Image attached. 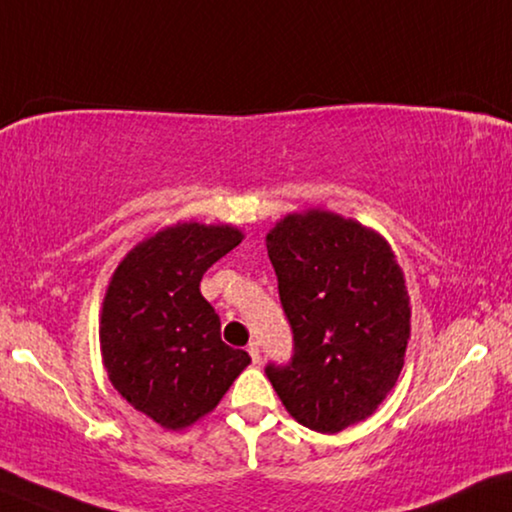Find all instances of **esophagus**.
Masks as SVG:
<instances>
[{"mask_svg":"<svg viewBox=\"0 0 512 512\" xmlns=\"http://www.w3.org/2000/svg\"><path fill=\"white\" fill-rule=\"evenodd\" d=\"M247 352H249V357H251V361H254V364H258V361H261V350H258V343H249L247 345Z\"/></svg>","mask_w":512,"mask_h":512,"instance_id":"obj_1","label":"esophagus"}]
</instances>
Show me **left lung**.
Returning a JSON list of instances; mask_svg holds the SVG:
<instances>
[{
    "instance_id": "left-lung-1",
    "label": "left lung",
    "mask_w": 512,
    "mask_h": 512,
    "mask_svg": "<svg viewBox=\"0 0 512 512\" xmlns=\"http://www.w3.org/2000/svg\"><path fill=\"white\" fill-rule=\"evenodd\" d=\"M267 256L293 357L265 375L297 423L334 435L371 416L403 371V270L382 235L325 210L283 217L267 233Z\"/></svg>"
}]
</instances>
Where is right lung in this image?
Wrapping results in <instances>:
<instances>
[{"label":"right lung","instance_id":"1","mask_svg":"<svg viewBox=\"0 0 512 512\" xmlns=\"http://www.w3.org/2000/svg\"><path fill=\"white\" fill-rule=\"evenodd\" d=\"M242 242L233 226L185 222L130 251L109 281L100 350L114 389L167 430L192 426L251 361L219 334V316L199 283Z\"/></svg>","mask_w":512,"mask_h":512}]
</instances>
